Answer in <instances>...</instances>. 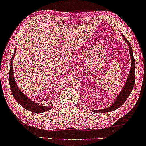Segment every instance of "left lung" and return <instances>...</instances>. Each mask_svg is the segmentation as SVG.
I'll return each mask as SVG.
<instances>
[{"label":"left lung","instance_id":"left-lung-1","mask_svg":"<svg viewBox=\"0 0 146 146\" xmlns=\"http://www.w3.org/2000/svg\"><path fill=\"white\" fill-rule=\"evenodd\" d=\"M122 37L129 46V54H130V58L131 60V67H130V70H129L128 76H127L126 82H125L123 88L121 89V90L119 92V93L117 94L116 98H115V100H114V102H113L112 104H111L110 106H109L108 108H106L98 110H92L95 113H107V112H110V111H114L115 110L118 109L121 106V105L125 102V100H126L129 94H130V93L131 92V91H132L133 86H134L135 79V59L134 58H133V51H132V48H131L130 43H129V42L125 38V36L123 35H122Z\"/></svg>","mask_w":146,"mask_h":146}]
</instances>
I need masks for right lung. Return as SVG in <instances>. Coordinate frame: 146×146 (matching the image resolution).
I'll return each instance as SVG.
<instances>
[{
  "instance_id": "right-lung-1",
  "label": "right lung",
  "mask_w": 146,
  "mask_h": 146,
  "mask_svg": "<svg viewBox=\"0 0 146 146\" xmlns=\"http://www.w3.org/2000/svg\"><path fill=\"white\" fill-rule=\"evenodd\" d=\"M16 48H15V52H14L13 55L12 56L11 60V68L9 71V84L11 86V92L13 94L14 98L16 100V101L20 105L22 106L24 108H25L27 110L33 111L35 113H43L45 112L48 110H50L52 108V106H40L37 104L35 102H33L31 98H29L25 94H24L21 90L18 87L15 82V77H14V72H13V61L15 58V55L16 54Z\"/></svg>"
}]
</instances>
